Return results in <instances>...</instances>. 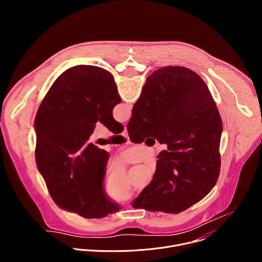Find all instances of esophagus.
I'll use <instances>...</instances> for the list:
<instances>
[{"label":"esophagus","instance_id":"esophagus-1","mask_svg":"<svg viewBox=\"0 0 262 262\" xmlns=\"http://www.w3.org/2000/svg\"><path fill=\"white\" fill-rule=\"evenodd\" d=\"M121 135L124 137V138H128V133H127V128H126V126L124 127V129H123V132L121 133Z\"/></svg>","mask_w":262,"mask_h":262}]
</instances>
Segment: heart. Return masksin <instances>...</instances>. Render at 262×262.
<instances>
[{
	"instance_id": "heart-1",
	"label": "heart",
	"mask_w": 262,
	"mask_h": 262,
	"mask_svg": "<svg viewBox=\"0 0 262 262\" xmlns=\"http://www.w3.org/2000/svg\"><path fill=\"white\" fill-rule=\"evenodd\" d=\"M111 195L112 198H114L116 200H122L125 199L128 195V190L127 191H117V192H113V193H108Z\"/></svg>"
}]
</instances>
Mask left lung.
<instances>
[{
	"label": "left lung",
	"mask_w": 262,
	"mask_h": 262,
	"mask_svg": "<svg viewBox=\"0 0 262 262\" xmlns=\"http://www.w3.org/2000/svg\"><path fill=\"white\" fill-rule=\"evenodd\" d=\"M121 102L114 78L103 68L78 65L54 82L35 117V158L54 202L86 219H100L121 207L104 193L108 154L89 138L96 122L120 134L113 118Z\"/></svg>",
	"instance_id": "1"
}]
</instances>
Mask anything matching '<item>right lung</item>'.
Here are the masks:
<instances>
[{"instance_id": "add662e5", "label": "right lung", "mask_w": 262, "mask_h": 262, "mask_svg": "<svg viewBox=\"0 0 262 262\" xmlns=\"http://www.w3.org/2000/svg\"><path fill=\"white\" fill-rule=\"evenodd\" d=\"M127 132L134 143L155 137L168 145L134 208L179 213L215 185L223 124L208 87L193 70L166 66L154 71L134 104Z\"/></svg>"}]
</instances>
